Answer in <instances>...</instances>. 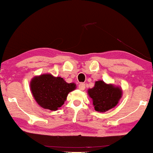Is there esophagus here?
<instances>
[{
	"label": "esophagus",
	"mask_w": 153,
	"mask_h": 153,
	"mask_svg": "<svg viewBox=\"0 0 153 153\" xmlns=\"http://www.w3.org/2000/svg\"><path fill=\"white\" fill-rule=\"evenodd\" d=\"M78 88H79V89H80V90H81V91H83L84 89H85V83H80L78 85Z\"/></svg>",
	"instance_id": "obj_1"
}]
</instances>
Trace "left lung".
Returning <instances> with one entry per match:
<instances>
[{
	"mask_svg": "<svg viewBox=\"0 0 153 153\" xmlns=\"http://www.w3.org/2000/svg\"><path fill=\"white\" fill-rule=\"evenodd\" d=\"M92 99L95 110L104 112L116 106L122 97V90L119 87L105 83L102 80L96 81L95 86L88 91Z\"/></svg>",
	"mask_w": 153,
	"mask_h": 153,
	"instance_id": "8db88e82",
	"label": "left lung"
}]
</instances>
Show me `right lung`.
<instances>
[{
    "mask_svg": "<svg viewBox=\"0 0 153 153\" xmlns=\"http://www.w3.org/2000/svg\"><path fill=\"white\" fill-rule=\"evenodd\" d=\"M30 87L34 99L40 106L56 111L64 104L68 94L75 88V84L68 83L60 77L45 74L33 78Z\"/></svg>",
    "mask_w": 153,
    "mask_h": 153,
    "instance_id": "obj_1",
    "label": "right lung"
}]
</instances>
